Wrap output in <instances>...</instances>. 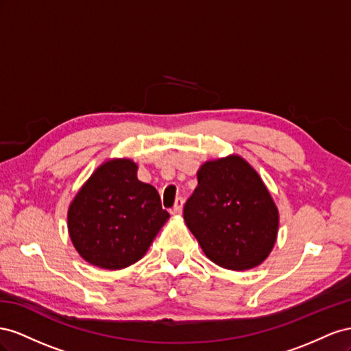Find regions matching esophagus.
<instances>
[{"label":"esophagus","instance_id":"obj_1","mask_svg":"<svg viewBox=\"0 0 351 351\" xmlns=\"http://www.w3.org/2000/svg\"><path fill=\"white\" fill-rule=\"evenodd\" d=\"M182 208H184V198L182 197H178L175 206L172 208V213L173 215H181L182 213Z\"/></svg>","mask_w":351,"mask_h":351}]
</instances>
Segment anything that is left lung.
Instances as JSON below:
<instances>
[{"instance_id": "1", "label": "left lung", "mask_w": 351, "mask_h": 351, "mask_svg": "<svg viewBox=\"0 0 351 351\" xmlns=\"http://www.w3.org/2000/svg\"><path fill=\"white\" fill-rule=\"evenodd\" d=\"M197 179L184 219L207 258L238 272L262 265L276 243L279 212L257 170L229 154L203 163Z\"/></svg>"}]
</instances>
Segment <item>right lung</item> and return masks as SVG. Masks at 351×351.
Returning a JSON list of instances; mask_svg holds the SVG:
<instances>
[{
    "instance_id": "right-lung-1",
    "label": "right lung",
    "mask_w": 351,
    "mask_h": 351,
    "mask_svg": "<svg viewBox=\"0 0 351 351\" xmlns=\"http://www.w3.org/2000/svg\"><path fill=\"white\" fill-rule=\"evenodd\" d=\"M136 172L131 158H108L70 203L69 237L89 265L120 270L136 263L170 217L157 189Z\"/></svg>"
}]
</instances>
